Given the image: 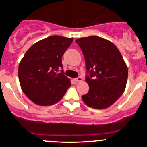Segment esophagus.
Segmentation results:
<instances>
[{"label":"esophagus","instance_id":"obj_1","mask_svg":"<svg viewBox=\"0 0 147 147\" xmlns=\"http://www.w3.org/2000/svg\"><path fill=\"white\" fill-rule=\"evenodd\" d=\"M83 80V78H82L81 77H78L77 78L75 79V82H81Z\"/></svg>","mask_w":147,"mask_h":147}]
</instances>
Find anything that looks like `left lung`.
I'll use <instances>...</instances> for the list:
<instances>
[{
    "instance_id": "obj_1",
    "label": "left lung",
    "mask_w": 147,
    "mask_h": 147,
    "mask_svg": "<svg viewBox=\"0 0 147 147\" xmlns=\"http://www.w3.org/2000/svg\"><path fill=\"white\" fill-rule=\"evenodd\" d=\"M85 58L86 82L89 91L82 96L88 107L108 108L121 96L125 88L128 69L121 53L111 42L92 36L75 40Z\"/></svg>"
}]
</instances>
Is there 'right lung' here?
Returning <instances> with one entry per match:
<instances>
[{
    "instance_id": "add662e5",
    "label": "right lung",
    "mask_w": 147,
    "mask_h": 147,
    "mask_svg": "<svg viewBox=\"0 0 147 147\" xmlns=\"http://www.w3.org/2000/svg\"><path fill=\"white\" fill-rule=\"evenodd\" d=\"M72 41L73 38L61 36L42 39L26 51L20 62L18 76L21 88L36 105L46 106L57 103L71 86L70 80L64 75L61 58Z\"/></svg>"
}]
</instances>
